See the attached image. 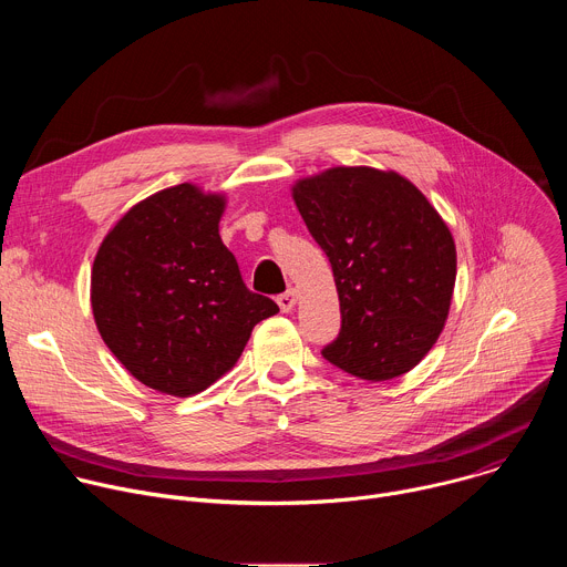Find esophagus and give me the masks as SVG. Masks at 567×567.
<instances>
[{"label":"esophagus","mask_w":567,"mask_h":567,"mask_svg":"<svg viewBox=\"0 0 567 567\" xmlns=\"http://www.w3.org/2000/svg\"><path fill=\"white\" fill-rule=\"evenodd\" d=\"M276 300H278V307H280L285 313H289V311L296 307V289H287V291L280 293Z\"/></svg>","instance_id":"1"}]
</instances>
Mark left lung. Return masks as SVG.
Listing matches in <instances>:
<instances>
[{
	"label": "left lung",
	"mask_w": 567,
	"mask_h": 567,
	"mask_svg": "<svg viewBox=\"0 0 567 567\" xmlns=\"http://www.w3.org/2000/svg\"><path fill=\"white\" fill-rule=\"evenodd\" d=\"M293 202L330 258L341 332L322 357L365 381L413 370L435 346L455 287V241L406 177L337 166L298 179Z\"/></svg>",
	"instance_id": "obj_1"
}]
</instances>
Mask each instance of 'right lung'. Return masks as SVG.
Segmentation results:
<instances>
[{"label":"right lung","instance_id":"obj_1","mask_svg":"<svg viewBox=\"0 0 567 567\" xmlns=\"http://www.w3.org/2000/svg\"><path fill=\"white\" fill-rule=\"evenodd\" d=\"M224 195L179 184L132 206L92 269L96 328L125 370L188 396L226 374L278 305L247 289L219 237Z\"/></svg>","mask_w":567,"mask_h":567}]
</instances>
